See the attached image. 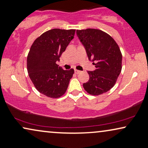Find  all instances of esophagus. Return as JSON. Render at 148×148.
Here are the masks:
<instances>
[{"label": "esophagus", "instance_id": "obj_1", "mask_svg": "<svg viewBox=\"0 0 148 148\" xmlns=\"http://www.w3.org/2000/svg\"><path fill=\"white\" fill-rule=\"evenodd\" d=\"M74 72H75V73H76V74H79V73H80V72H81V71H80V70H78L76 69L74 70Z\"/></svg>", "mask_w": 148, "mask_h": 148}]
</instances>
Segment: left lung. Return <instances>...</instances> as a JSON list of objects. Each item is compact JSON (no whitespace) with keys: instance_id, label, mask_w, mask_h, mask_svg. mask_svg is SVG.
<instances>
[{"instance_id":"1","label":"left lung","mask_w":148,"mask_h":148,"mask_svg":"<svg viewBox=\"0 0 148 148\" xmlns=\"http://www.w3.org/2000/svg\"><path fill=\"white\" fill-rule=\"evenodd\" d=\"M88 59L95 65V71H88L89 80L83 84L91 95L107 92L115 84L122 68V54L113 37L96 29L77 30Z\"/></svg>"}]
</instances>
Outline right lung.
<instances>
[{"label":"right lung","instance_id":"add662e5","mask_svg":"<svg viewBox=\"0 0 148 148\" xmlns=\"http://www.w3.org/2000/svg\"><path fill=\"white\" fill-rule=\"evenodd\" d=\"M76 29H53L35 39L27 58L29 76L35 88L47 97L57 99L66 92L74 69L64 70L56 64L74 38Z\"/></svg>","mask_w":148,"mask_h":148}]
</instances>
